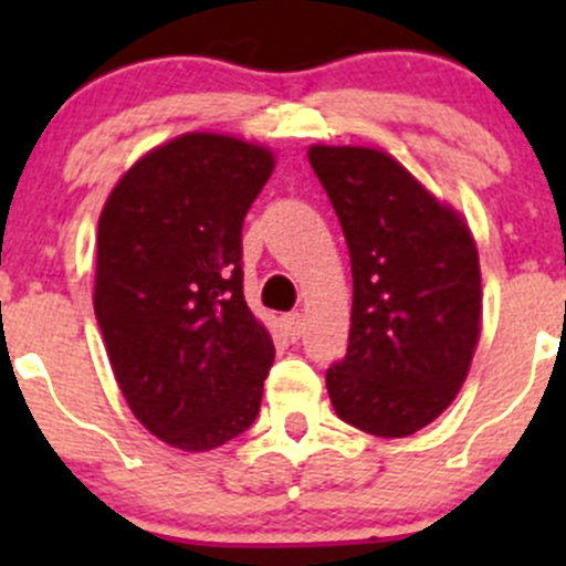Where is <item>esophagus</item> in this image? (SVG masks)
Instances as JSON below:
<instances>
[{
    "label": "esophagus",
    "mask_w": 566,
    "mask_h": 566,
    "mask_svg": "<svg viewBox=\"0 0 566 566\" xmlns=\"http://www.w3.org/2000/svg\"><path fill=\"white\" fill-rule=\"evenodd\" d=\"M284 331H287L290 339H301V334H304V317L298 315V312H290V315H284Z\"/></svg>",
    "instance_id": "1"
}]
</instances>
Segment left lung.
I'll return each instance as SVG.
<instances>
[{
  "mask_svg": "<svg viewBox=\"0 0 566 566\" xmlns=\"http://www.w3.org/2000/svg\"><path fill=\"white\" fill-rule=\"evenodd\" d=\"M353 268L350 339L325 373L336 416L405 438L458 397L482 319L471 230L389 153L312 145Z\"/></svg>",
  "mask_w": 566,
  "mask_h": 566,
  "instance_id": "1",
  "label": "left lung"
}]
</instances>
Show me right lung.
Segmentation results:
<instances>
[{
	"instance_id": "add662e5",
	"label": "right lung",
	"mask_w": 566,
	"mask_h": 566,
	"mask_svg": "<svg viewBox=\"0 0 566 566\" xmlns=\"http://www.w3.org/2000/svg\"><path fill=\"white\" fill-rule=\"evenodd\" d=\"M273 153L182 134L142 156L98 221L95 317L125 402L156 438L208 452L254 424L273 342L243 298L241 230Z\"/></svg>"
}]
</instances>
